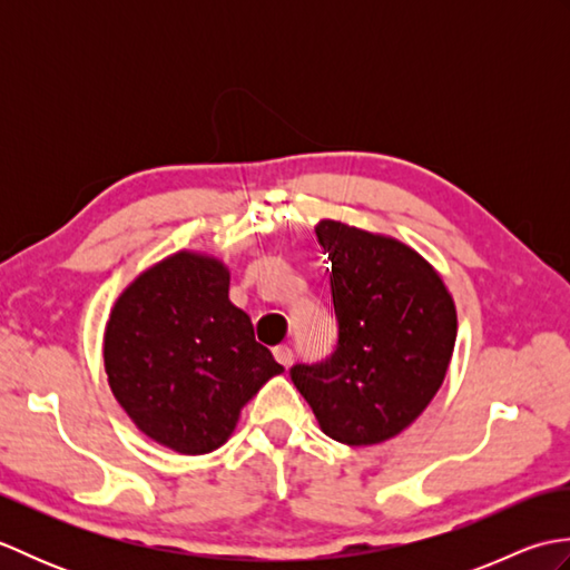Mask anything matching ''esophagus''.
I'll return each mask as SVG.
<instances>
[{"label":"esophagus","mask_w":570,"mask_h":570,"mask_svg":"<svg viewBox=\"0 0 570 570\" xmlns=\"http://www.w3.org/2000/svg\"><path fill=\"white\" fill-rule=\"evenodd\" d=\"M274 360L278 362V365H284V367H292V362H294V353H292V347H288V345H278V347H274Z\"/></svg>","instance_id":"34e87169"}]
</instances>
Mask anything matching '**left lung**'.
Here are the masks:
<instances>
[{
  "label": "left lung",
  "instance_id": "obj_1",
  "mask_svg": "<svg viewBox=\"0 0 570 570\" xmlns=\"http://www.w3.org/2000/svg\"><path fill=\"white\" fill-rule=\"evenodd\" d=\"M331 259L337 347L292 382L318 426L345 445H374L411 426L441 390L458 316L441 274L390 235L341 220L316 225Z\"/></svg>",
  "mask_w": 570,
  "mask_h": 570
}]
</instances>
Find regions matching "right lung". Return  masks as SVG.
<instances>
[{
    "mask_svg": "<svg viewBox=\"0 0 570 570\" xmlns=\"http://www.w3.org/2000/svg\"><path fill=\"white\" fill-rule=\"evenodd\" d=\"M102 357L135 426L184 455L220 448L242 406L284 372L229 301L227 266L188 249L156 262L119 294Z\"/></svg>",
    "mask_w": 570,
    "mask_h": 570,
    "instance_id": "obj_1",
    "label": "right lung"
}]
</instances>
